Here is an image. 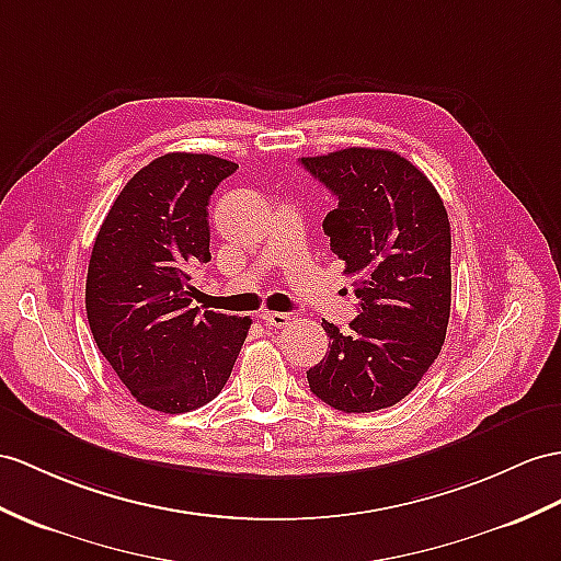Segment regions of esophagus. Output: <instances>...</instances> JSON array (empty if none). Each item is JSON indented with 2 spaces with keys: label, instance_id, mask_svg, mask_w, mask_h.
Returning a JSON list of instances; mask_svg holds the SVG:
<instances>
[{
  "label": "esophagus",
  "instance_id": "34e87169",
  "mask_svg": "<svg viewBox=\"0 0 561 561\" xmlns=\"http://www.w3.org/2000/svg\"><path fill=\"white\" fill-rule=\"evenodd\" d=\"M262 321L268 328H285V325L293 323V317H290V313H285V311H266V313H262Z\"/></svg>",
  "mask_w": 561,
  "mask_h": 561
}]
</instances>
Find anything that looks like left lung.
I'll use <instances>...</instances> for the list:
<instances>
[{
    "label": "left lung",
    "instance_id": "8db88e82",
    "mask_svg": "<svg viewBox=\"0 0 561 561\" xmlns=\"http://www.w3.org/2000/svg\"><path fill=\"white\" fill-rule=\"evenodd\" d=\"M337 199L323 218L331 250L354 276L350 333L323 321L328 354L307 371L311 392L340 412L404 400L445 343L453 302V236L438 190L398 152L350 147L302 157Z\"/></svg>",
    "mask_w": 561,
    "mask_h": 561
}]
</instances>
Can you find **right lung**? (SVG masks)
<instances>
[{
	"mask_svg": "<svg viewBox=\"0 0 561 561\" xmlns=\"http://www.w3.org/2000/svg\"><path fill=\"white\" fill-rule=\"evenodd\" d=\"M238 163L171 152L135 173L94 238L85 309L100 352L140 404L185 414L233 371L250 319L193 309L211 259L209 197Z\"/></svg>",
	"mask_w": 561,
	"mask_h": 561,
	"instance_id": "right-lung-1",
	"label": "right lung"
}]
</instances>
